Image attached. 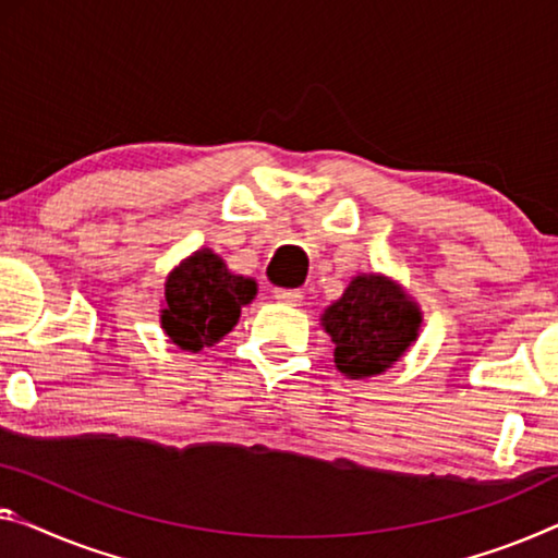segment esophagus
I'll return each mask as SVG.
<instances>
[{"label":"esophagus","instance_id":"esophagus-1","mask_svg":"<svg viewBox=\"0 0 558 558\" xmlns=\"http://www.w3.org/2000/svg\"><path fill=\"white\" fill-rule=\"evenodd\" d=\"M274 299H277V302H281V304H291V306H296L299 302H302V291L299 289H274Z\"/></svg>","mask_w":558,"mask_h":558}]
</instances>
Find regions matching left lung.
I'll return each instance as SVG.
<instances>
[{"instance_id": "8db88e82", "label": "left lung", "mask_w": 558, "mask_h": 558, "mask_svg": "<svg viewBox=\"0 0 558 558\" xmlns=\"http://www.w3.org/2000/svg\"><path fill=\"white\" fill-rule=\"evenodd\" d=\"M333 341V364L351 379L387 372L404 354L422 324L418 308L389 279L356 277L344 296L324 312Z\"/></svg>"}]
</instances>
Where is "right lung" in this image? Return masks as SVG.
<instances>
[{
    "instance_id": "1",
    "label": "right lung",
    "mask_w": 558,
    "mask_h": 558,
    "mask_svg": "<svg viewBox=\"0 0 558 558\" xmlns=\"http://www.w3.org/2000/svg\"><path fill=\"white\" fill-rule=\"evenodd\" d=\"M254 294L252 279L231 274L209 250L196 252L167 279L161 327L177 347L199 351L234 329L242 306L250 304Z\"/></svg>"
}]
</instances>
